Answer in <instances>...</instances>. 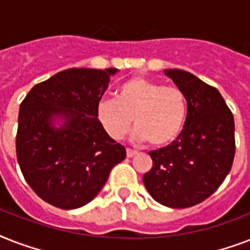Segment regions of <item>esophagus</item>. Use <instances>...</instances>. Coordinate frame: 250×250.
<instances>
[{"label":"esophagus","instance_id":"34e87169","mask_svg":"<svg viewBox=\"0 0 250 250\" xmlns=\"http://www.w3.org/2000/svg\"><path fill=\"white\" fill-rule=\"evenodd\" d=\"M137 154L136 150H132V149H127V157L128 158H132V157H135Z\"/></svg>","mask_w":250,"mask_h":250}]
</instances>
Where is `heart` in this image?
<instances>
[{
	"label": "heart",
	"instance_id": "heart-1",
	"mask_svg": "<svg viewBox=\"0 0 250 250\" xmlns=\"http://www.w3.org/2000/svg\"><path fill=\"white\" fill-rule=\"evenodd\" d=\"M96 115L102 128L114 140H121L133 119L137 141H148L153 148H165L180 135L187 117L186 94L176 85L132 78L122 84L115 100L104 98Z\"/></svg>",
	"mask_w": 250,
	"mask_h": 250
}]
</instances>
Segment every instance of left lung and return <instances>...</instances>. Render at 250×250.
Here are the masks:
<instances>
[{
  "instance_id": "obj_1",
  "label": "left lung",
  "mask_w": 250,
  "mask_h": 250,
  "mask_svg": "<svg viewBox=\"0 0 250 250\" xmlns=\"http://www.w3.org/2000/svg\"><path fill=\"white\" fill-rule=\"evenodd\" d=\"M187 98V119L178 139L149 152L143 176L154 200L168 208H190L219 188L235 157L233 115L217 88L183 70H165Z\"/></svg>"
}]
</instances>
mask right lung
Segmentation results:
<instances>
[{"label":"right lung","instance_id":"right-lung-1","mask_svg":"<svg viewBox=\"0 0 250 250\" xmlns=\"http://www.w3.org/2000/svg\"><path fill=\"white\" fill-rule=\"evenodd\" d=\"M117 68H68L39 83L21 101L17 158L33 192L50 205L70 210L90 202L111 168L125 158L96 115L97 104ZM62 117L64 125H52Z\"/></svg>","mask_w":250,"mask_h":250}]
</instances>
